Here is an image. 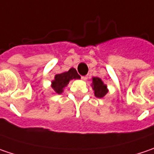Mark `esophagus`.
<instances>
[{
  "label": "esophagus",
  "instance_id": "esophagus-1",
  "mask_svg": "<svg viewBox=\"0 0 154 154\" xmlns=\"http://www.w3.org/2000/svg\"><path fill=\"white\" fill-rule=\"evenodd\" d=\"M81 78H82V80L85 81V80H87V78H88V77H87V76H83V77H81Z\"/></svg>",
  "mask_w": 154,
  "mask_h": 154
}]
</instances>
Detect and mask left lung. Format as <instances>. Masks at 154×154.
Listing matches in <instances>:
<instances>
[{"instance_id": "8db88e82", "label": "left lung", "mask_w": 154, "mask_h": 154, "mask_svg": "<svg viewBox=\"0 0 154 154\" xmlns=\"http://www.w3.org/2000/svg\"><path fill=\"white\" fill-rule=\"evenodd\" d=\"M91 87L94 91V95L99 98L104 97L109 91L107 85L102 81L101 78L97 77H93L91 78Z\"/></svg>"}]
</instances>
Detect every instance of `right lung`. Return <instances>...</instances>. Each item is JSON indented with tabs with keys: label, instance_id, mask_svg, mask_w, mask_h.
<instances>
[{
	"label": "right lung",
	"instance_id": "1",
	"mask_svg": "<svg viewBox=\"0 0 154 154\" xmlns=\"http://www.w3.org/2000/svg\"><path fill=\"white\" fill-rule=\"evenodd\" d=\"M81 77L77 74L76 69L71 68L68 71L57 74L54 80L51 81V88L53 90V93L62 94L63 90L68 85L69 82L72 79H80Z\"/></svg>",
	"mask_w": 154,
	"mask_h": 154
}]
</instances>
